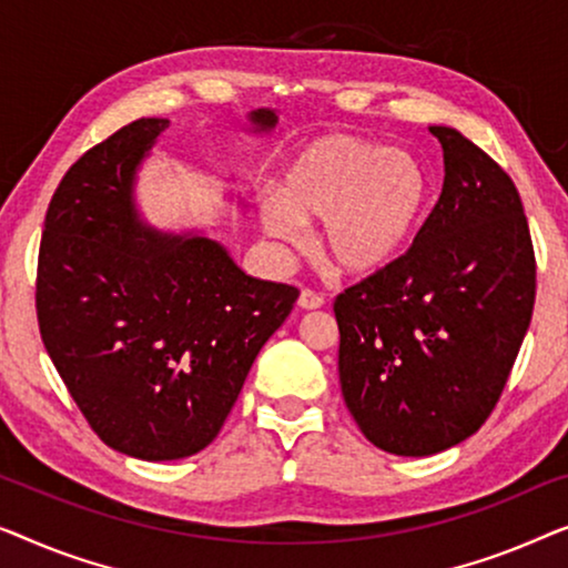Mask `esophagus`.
Masks as SVG:
<instances>
[{
    "label": "esophagus",
    "instance_id": "1",
    "mask_svg": "<svg viewBox=\"0 0 568 568\" xmlns=\"http://www.w3.org/2000/svg\"><path fill=\"white\" fill-rule=\"evenodd\" d=\"M298 306L306 308V311H316L324 306V295H318L316 291H308V287H303L301 295H298Z\"/></svg>",
    "mask_w": 568,
    "mask_h": 568
}]
</instances>
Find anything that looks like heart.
I'll return each mask as SVG.
<instances>
[{
    "label": "heart",
    "mask_w": 568,
    "mask_h": 568,
    "mask_svg": "<svg viewBox=\"0 0 568 568\" xmlns=\"http://www.w3.org/2000/svg\"><path fill=\"white\" fill-rule=\"evenodd\" d=\"M433 182L409 151L361 135L332 133L287 162L281 195L262 201V226L285 244L303 223H321L318 250L337 275L371 277L409 250L425 221Z\"/></svg>",
    "instance_id": "b5f03b06"
}]
</instances>
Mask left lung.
Returning <instances> with one entry per match:
<instances>
[{"instance_id":"8db88e82","label":"left lung","mask_w":568,"mask_h":568,"mask_svg":"<svg viewBox=\"0 0 568 568\" xmlns=\"http://www.w3.org/2000/svg\"><path fill=\"white\" fill-rule=\"evenodd\" d=\"M440 201L406 254L334 301L342 396L394 455H435L489 419L530 326L535 252L520 193L447 125Z\"/></svg>"}]
</instances>
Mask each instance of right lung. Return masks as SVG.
Here are the masks:
<instances>
[{"mask_svg":"<svg viewBox=\"0 0 568 568\" xmlns=\"http://www.w3.org/2000/svg\"><path fill=\"white\" fill-rule=\"evenodd\" d=\"M254 131L275 110L250 113ZM170 121L141 118L77 159L55 187L38 252L45 353L105 445L178 460L215 440L298 287L257 281L207 236L143 226L135 170Z\"/></svg>","mask_w":568,"mask_h":568,"instance_id":"add662e5","label":"right lung"}]
</instances>
